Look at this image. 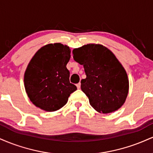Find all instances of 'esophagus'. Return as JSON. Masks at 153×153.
Returning a JSON list of instances; mask_svg holds the SVG:
<instances>
[{"label": "esophagus", "mask_w": 153, "mask_h": 153, "mask_svg": "<svg viewBox=\"0 0 153 153\" xmlns=\"http://www.w3.org/2000/svg\"><path fill=\"white\" fill-rule=\"evenodd\" d=\"M76 86L78 88V89H80V82H79V83L76 84Z\"/></svg>", "instance_id": "34e87169"}]
</instances>
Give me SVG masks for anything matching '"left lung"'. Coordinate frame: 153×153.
<instances>
[{
  "mask_svg": "<svg viewBox=\"0 0 153 153\" xmlns=\"http://www.w3.org/2000/svg\"><path fill=\"white\" fill-rule=\"evenodd\" d=\"M73 58L83 65L86 78L81 90L91 106L99 113L118 110L125 102L129 80L125 70L115 55L101 45L88 44L73 50Z\"/></svg>",
  "mask_w": 153,
  "mask_h": 153,
  "instance_id": "obj_1",
  "label": "left lung"
}]
</instances>
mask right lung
Listing matches in <instances>:
<instances>
[{"label": "right lung", "mask_w": 153, "mask_h": 153, "mask_svg": "<svg viewBox=\"0 0 153 153\" xmlns=\"http://www.w3.org/2000/svg\"><path fill=\"white\" fill-rule=\"evenodd\" d=\"M71 52L67 45L49 44L40 48L28 65L24 80L26 92L31 102L41 109H59L77 90L70 82V72L66 68Z\"/></svg>", "instance_id": "add662e5"}]
</instances>
